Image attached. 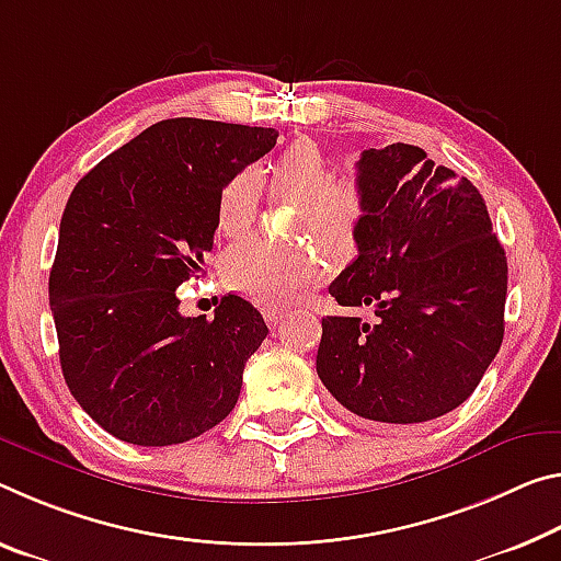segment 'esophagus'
I'll return each mask as SVG.
<instances>
[{"label":"esophagus","mask_w":561,"mask_h":561,"mask_svg":"<svg viewBox=\"0 0 561 561\" xmlns=\"http://www.w3.org/2000/svg\"><path fill=\"white\" fill-rule=\"evenodd\" d=\"M284 317H287V309H282V307H266L264 309V319L274 327H277Z\"/></svg>","instance_id":"obj_1"}]
</instances>
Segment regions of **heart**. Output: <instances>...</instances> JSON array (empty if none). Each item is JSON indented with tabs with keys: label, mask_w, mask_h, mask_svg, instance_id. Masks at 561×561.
<instances>
[{
	"label": "heart",
	"mask_w": 561,
	"mask_h": 561,
	"mask_svg": "<svg viewBox=\"0 0 561 561\" xmlns=\"http://www.w3.org/2000/svg\"><path fill=\"white\" fill-rule=\"evenodd\" d=\"M334 164L314 141H295L270 164V184L277 194L297 199V232L334 254L354 244L367 217V192L357 180H334ZM262 202V174L239 169L217 197V229L229 239L252 232ZM324 264L309 247H274L262 239L234 247L227 254L225 277L239 295L279 305L322 279Z\"/></svg>",
	"instance_id": "b5f03b06"
}]
</instances>
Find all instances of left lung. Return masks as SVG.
Listing matches in <instances>:
<instances>
[{"instance_id": "obj_1", "label": "left lung", "mask_w": 561, "mask_h": 561, "mask_svg": "<svg viewBox=\"0 0 561 561\" xmlns=\"http://www.w3.org/2000/svg\"><path fill=\"white\" fill-rule=\"evenodd\" d=\"M357 182L359 254L329 295L375 319L324 317L317 375L362 420H437L474 392L502 346L504 247L477 186L420 147L364 149Z\"/></svg>"}]
</instances>
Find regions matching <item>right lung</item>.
<instances>
[{"mask_svg": "<svg viewBox=\"0 0 561 561\" xmlns=\"http://www.w3.org/2000/svg\"><path fill=\"white\" fill-rule=\"evenodd\" d=\"M279 131L176 117L104 157L69 194L49 272L61 375L122 442L167 447L232 412L266 329L229 295L215 319L182 317L176 287L204 274L229 176Z\"/></svg>", "mask_w": 561, "mask_h": 561, "instance_id": "add662e5", "label": "right lung"}]
</instances>
